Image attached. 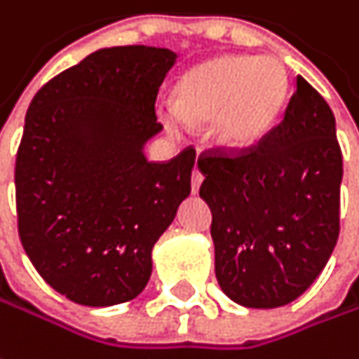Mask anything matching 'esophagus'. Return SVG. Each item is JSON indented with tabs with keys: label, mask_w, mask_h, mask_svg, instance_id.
<instances>
[{
	"label": "esophagus",
	"mask_w": 359,
	"mask_h": 359,
	"mask_svg": "<svg viewBox=\"0 0 359 359\" xmlns=\"http://www.w3.org/2000/svg\"><path fill=\"white\" fill-rule=\"evenodd\" d=\"M201 182H203V172L195 166V170H193V175H191V189H193V193L199 191Z\"/></svg>",
	"instance_id": "1"
}]
</instances>
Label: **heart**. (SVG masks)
Returning a JSON list of instances; mask_svg holds the SVG:
<instances>
[{"label":"heart","mask_w":359,"mask_h":359,"mask_svg":"<svg viewBox=\"0 0 359 359\" xmlns=\"http://www.w3.org/2000/svg\"><path fill=\"white\" fill-rule=\"evenodd\" d=\"M287 98V76L276 59L222 55L191 67L177 83L175 114L164 125H199L215 118V137L228 147L259 142L277 121Z\"/></svg>","instance_id":"heart-1"}]
</instances>
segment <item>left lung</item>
I'll use <instances>...</instances> for the list:
<instances>
[{"instance_id": "8db88e82", "label": "left lung", "mask_w": 359, "mask_h": 359, "mask_svg": "<svg viewBox=\"0 0 359 359\" xmlns=\"http://www.w3.org/2000/svg\"><path fill=\"white\" fill-rule=\"evenodd\" d=\"M197 166L224 294L248 309L302 296L339 236L343 158L325 98L298 76L279 125L255 146L203 151Z\"/></svg>"}]
</instances>
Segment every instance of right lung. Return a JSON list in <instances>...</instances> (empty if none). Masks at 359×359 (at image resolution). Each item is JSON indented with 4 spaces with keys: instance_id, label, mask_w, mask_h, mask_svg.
Segmentation results:
<instances>
[{
    "instance_id": "obj_1",
    "label": "right lung",
    "mask_w": 359,
    "mask_h": 359,
    "mask_svg": "<svg viewBox=\"0 0 359 359\" xmlns=\"http://www.w3.org/2000/svg\"><path fill=\"white\" fill-rule=\"evenodd\" d=\"M177 53L100 49L32 98L16 156L18 234L53 290L83 306L133 300L151 248L191 193L195 149L147 162L156 98Z\"/></svg>"
}]
</instances>
